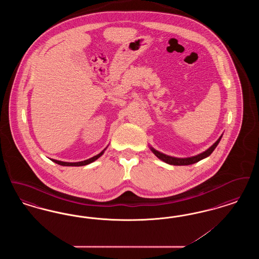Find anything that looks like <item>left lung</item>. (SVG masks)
Here are the masks:
<instances>
[{"instance_id":"obj_1","label":"left lung","mask_w":259,"mask_h":259,"mask_svg":"<svg viewBox=\"0 0 259 259\" xmlns=\"http://www.w3.org/2000/svg\"><path fill=\"white\" fill-rule=\"evenodd\" d=\"M222 136H221V138L209 148L207 149L206 151L198 154L196 156H192V157H188V158H176V157H172V156H169V155H166V154H163L159 151L155 150L154 148H150L151 151L162 161L168 163V164H171V165H175V166H182V165H190V164H194L198 161L202 160L206 157H208L209 155L211 154V152L214 150V148H217V146L219 145L221 139H222Z\"/></svg>"}]
</instances>
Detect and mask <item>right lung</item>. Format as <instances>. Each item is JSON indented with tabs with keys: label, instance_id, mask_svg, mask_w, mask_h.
<instances>
[{
	"label": "right lung",
	"instance_id": "add662e5",
	"mask_svg": "<svg viewBox=\"0 0 259 259\" xmlns=\"http://www.w3.org/2000/svg\"><path fill=\"white\" fill-rule=\"evenodd\" d=\"M104 150H105V149H104ZM104 150H103L102 152H100L99 154H97L96 156H93L92 158H89V159H87V160L80 161V162L70 163V162H63V161L55 160V159H52V161H53V162H55V163H57V164H59V165H62V166H84V165L90 164V163H92V162L97 160L99 157L104 153Z\"/></svg>",
	"mask_w": 259,
	"mask_h": 259
}]
</instances>
